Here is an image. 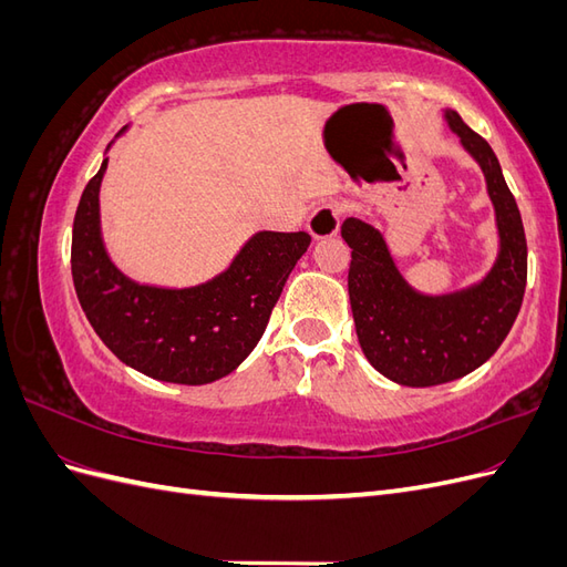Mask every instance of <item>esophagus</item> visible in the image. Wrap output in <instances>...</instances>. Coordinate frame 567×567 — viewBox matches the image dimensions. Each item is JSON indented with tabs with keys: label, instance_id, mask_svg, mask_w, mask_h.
Masks as SVG:
<instances>
[{
	"label": "esophagus",
	"instance_id": "esophagus-1",
	"mask_svg": "<svg viewBox=\"0 0 567 567\" xmlns=\"http://www.w3.org/2000/svg\"><path fill=\"white\" fill-rule=\"evenodd\" d=\"M340 217H342L340 203H336V200L323 203L310 215V219H307V231H310L317 241L319 238L336 236L340 229Z\"/></svg>",
	"mask_w": 567,
	"mask_h": 567
}]
</instances>
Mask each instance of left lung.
<instances>
[{
  "label": "left lung",
  "instance_id": "1",
  "mask_svg": "<svg viewBox=\"0 0 567 567\" xmlns=\"http://www.w3.org/2000/svg\"><path fill=\"white\" fill-rule=\"evenodd\" d=\"M442 117L485 175L499 236L485 277L450 293H421L402 277L385 236L369 219L348 217L340 227L352 248L348 293L359 346L375 371L409 388L450 383L483 367L516 321L527 281L523 219L499 161L456 111L444 109Z\"/></svg>",
  "mask_w": 567,
  "mask_h": 567
}]
</instances>
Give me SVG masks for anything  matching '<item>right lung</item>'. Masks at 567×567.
I'll return each mask as SVG.
<instances>
[{
    "label": "right lung",
    "mask_w": 567,
    "mask_h": 567,
    "mask_svg": "<svg viewBox=\"0 0 567 567\" xmlns=\"http://www.w3.org/2000/svg\"><path fill=\"white\" fill-rule=\"evenodd\" d=\"M106 167L109 158L84 186L73 221L71 269L82 312L120 362L148 379L179 385L225 379L262 338L312 236L257 231L208 281L184 288L140 284L115 267L101 236L99 192Z\"/></svg>",
    "instance_id": "1"
}]
</instances>
